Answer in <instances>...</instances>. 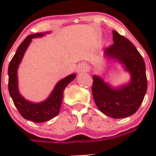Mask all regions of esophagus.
Instances as JSON below:
<instances>
[{"mask_svg": "<svg viewBox=\"0 0 156 156\" xmlns=\"http://www.w3.org/2000/svg\"><path fill=\"white\" fill-rule=\"evenodd\" d=\"M87 66L85 65V64L82 63L81 65H79L78 66V69H77V72H78V74H82L84 72H87Z\"/></svg>", "mask_w": 156, "mask_h": 156, "instance_id": "esophagus-1", "label": "esophagus"}]
</instances>
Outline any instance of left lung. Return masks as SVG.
I'll list each match as a JSON object with an SVG mask.
<instances>
[{
	"mask_svg": "<svg viewBox=\"0 0 156 156\" xmlns=\"http://www.w3.org/2000/svg\"><path fill=\"white\" fill-rule=\"evenodd\" d=\"M113 42L104 49L105 56L125 66L130 74L126 85L114 88L97 75L93 76L92 94L99 109L113 119H122L134 114L140 106L147 90L144 58L134 45L116 31H112Z\"/></svg>",
	"mask_w": 156,
	"mask_h": 156,
	"instance_id": "8db88e82",
	"label": "left lung"
}]
</instances>
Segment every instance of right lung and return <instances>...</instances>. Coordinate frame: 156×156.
Returning a JSON list of instances; mask_svg holds the SVG:
<instances>
[{
  "mask_svg": "<svg viewBox=\"0 0 156 156\" xmlns=\"http://www.w3.org/2000/svg\"><path fill=\"white\" fill-rule=\"evenodd\" d=\"M43 35H44V33H35L27 36L19 46L8 67V89L14 105L24 119L37 123L47 122L59 114L63 98L64 89L76 77L75 74H72L60 80L56 84L50 97L41 103H31L26 100L20 94L17 78L19 65L23 59L26 49L31 43V38L41 37Z\"/></svg>",
  "mask_w": 156,
  "mask_h": 156,
  "instance_id": "obj_1",
  "label": "right lung"
}]
</instances>
